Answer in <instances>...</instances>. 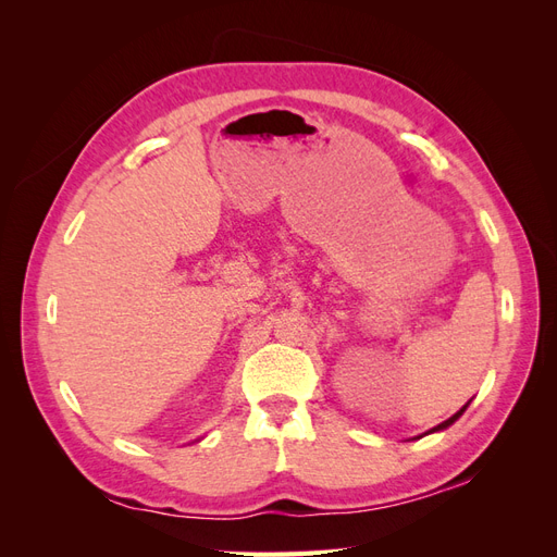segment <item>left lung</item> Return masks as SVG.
Masks as SVG:
<instances>
[{"label": "left lung", "instance_id": "1", "mask_svg": "<svg viewBox=\"0 0 557 557\" xmlns=\"http://www.w3.org/2000/svg\"><path fill=\"white\" fill-rule=\"evenodd\" d=\"M469 401H471V399H469ZM469 401H467V404H465V407H462V409H460V411H458V413H455V416H450V418H448V420H444V423H442V425H436V428H432V430H430V432H440V430H446V428H450V425H453V423H455V420H458V418H460V416H462V413H465V409H467V407H469ZM430 432H428V434H430Z\"/></svg>", "mask_w": 557, "mask_h": 557}]
</instances>
